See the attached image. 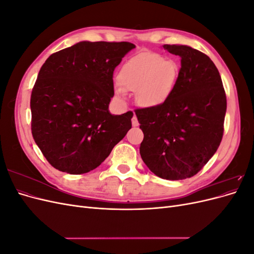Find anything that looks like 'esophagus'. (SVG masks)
<instances>
[{
  "label": "esophagus",
  "mask_w": 254,
  "mask_h": 254,
  "mask_svg": "<svg viewBox=\"0 0 254 254\" xmlns=\"http://www.w3.org/2000/svg\"><path fill=\"white\" fill-rule=\"evenodd\" d=\"M131 123H132V126H133V127L139 126V121H137L136 115H133V118H132V120H131Z\"/></svg>",
  "instance_id": "esophagus-1"
}]
</instances>
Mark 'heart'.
<instances>
[{"mask_svg": "<svg viewBox=\"0 0 254 254\" xmlns=\"http://www.w3.org/2000/svg\"><path fill=\"white\" fill-rule=\"evenodd\" d=\"M179 76V67L173 60H165L156 53L143 52L127 60L118 74L121 97L125 91L135 92L136 103L143 107H157L172 96Z\"/></svg>", "mask_w": 254, "mask_h": 254, "instance_id": "1", "label": "heart"}]
</instances>
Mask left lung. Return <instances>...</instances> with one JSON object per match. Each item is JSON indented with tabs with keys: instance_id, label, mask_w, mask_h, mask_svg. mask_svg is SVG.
<instances>
[{
	"instance_id": "left-lung-1",
	"label": "left lung",
	"mask_w": 254,
	"mask_h": 254,
	"mask_svg": "<svg viewBox=\"0 0 254 254\" xmlns=\"http://www.w3.org/2000/svg\"><path fill=\"white\" fill-rule=\"evenodd\" d=\"M163 48L181 57V67L167 102L134 110L144 133L140 153L160 178L183 180L196 175L216 152L224 134L227 97L209 56L187 45Z\"/></svg>"
}]
</instances>
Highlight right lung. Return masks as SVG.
<instances>
[{
	"label": "right lung",
	"mask_w": 254,
	"mask_h": 254,
	"mask_svg": "<svg viewBox=\"0 0 254 254\" xmlns=\"http://www.w3.org/2000/svg\"><path fill=\"white\" fill-rule=\"evenodd\" d=\"M130 42L81 41L52 54L30 96L32 133L48 162L60 172L93 171L131 128L132 111L112 115L113 72Z\"/></svg>",
	"instance_id": "right-lung-1"
}]
</instances>
